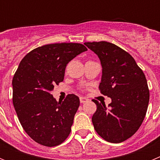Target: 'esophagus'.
I'll use <instances>...</instances> for the list:
<instances>
[{
	"label": "esophagus",
	"mask_w": 160,
	"mask_h": 160,
	"mask_svg": "<svg viewBox=\"0 0 160 160\" xmlns=\"http://www.w3.org/2000/svg\"><path fill=\"white\" fill-rule=\"evenodd\" d=\"M87 101H88V99H87V98H85V97H80V102H81V103L87 102Z\"/></svg>",
	"instance_id": "esophagus-1"
}]
</instances>
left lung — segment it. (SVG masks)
Wrapping results in <instances>:
<instances>
[{
	"instance_id": "left-lung-1",
	"label": "left lung",
	"mask_w": 160,
	"mask_h": 160,
	"mask_svg": "<svg viewBox=\"0 0 160 160\" xmlns=\"http://www.w3.org/2000/svg\"><path fill=\"white\" fill-rule=\"evenodd\" d=\"M101 61L100 93L111 102L94 99L97 110L92 116L96 132L106 141L118 143L131 138L140 128L148 110L150 93L140 67L130 53L107 42H85Z\"/></svg>"
}]
</instances>
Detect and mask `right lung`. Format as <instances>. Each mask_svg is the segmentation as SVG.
I'll return each instance as SVG.
<instances>
[{
	"label": "right lung",
	"instance_id": "1",
	"mask_svg": "<svg viewBox=\"0 0 160 160\" xmlns=\"http://www.w3.org/2000/svg\"><path fill=\"white\" fill-rule=\"evenodd\" d=\"M87 50L80 43L49 44L21 61L12 78V103L23 129L38 143L58 146L70 135L79 98L68 94L58 102L51 91L63 81L68 63Z\"/></svg>",
	"mask_w": 160,
	"mask_h": 160
}]
</instances>
